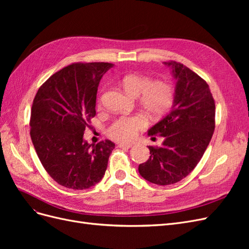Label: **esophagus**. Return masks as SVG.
Listing matches in <instances>:
<instances>
[{"mask_svg":"<svg viewBox=\"0 0 249 249\" xmlns=\"http://www.w3.org/2000/svg\"><path fill=\"white\" fill-rule=\"evenodd\" d=\"M118 146L120 148H131L132 144H130V143H119Z\"/></svg>","mask_w":249,"mask_h":249,"instance_id":"34e87169","label":"esophagus"}]
</instances>
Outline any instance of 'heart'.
<instances>
[{"label":"heart","instance_id":"heart-1","mask_svg":"<svg viewBox=\"0 0 249 249\" xmlns=\"http://www.w3.org/2000/svg\"><path fill=\"white\" fill-rule=\"evenodd\" d=\"M122 84L127 93L139 96L140 105L153 117L164 115L175 102V90L166 81H153L148 77L131 73L122 79ZM147 125L148 120L143 114L120 116L110 124L107 132L113 140L130 142Z\"/></svg>","mask_w":249,"mask_h":249}]
</instances>
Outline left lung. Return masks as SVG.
<instances>
[{
  "mask_svg": "<svg viewBox=\"0 0 249 249\" xmlns=\"http://www.w3.org/2000/svg\"><path fill=\"white\" fill-rule=\"evenodd\" d=\"M177 80L171 111L148 130L164 137L162 146H148L149 159L139 165L140 176L156 185L186 178L200 161L215 129V101L207 82L184 64L164 62Z\"/></svg>",
  "mask_w": 249,
  "mask_h": 249,
  "instance_id": "left-lung-1",
  "label": "left lung"
}]
</instances>
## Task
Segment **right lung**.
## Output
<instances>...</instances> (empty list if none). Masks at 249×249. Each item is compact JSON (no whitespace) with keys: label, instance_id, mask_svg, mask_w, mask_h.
<instances>
[{"label":"right lung","instance_id":"1","mask_svg":"<svg viewBox=\"0 0 249 249\" xmlns=\"http://www.w3.org/2000/svg\"><path fill=\"white\" fill-rule=\"evenodd\" d=\"M113 66L108 62L72 63L51 76L37 91L30 136L50 177L59 185L84 190L103 178L115 144L91 145L83 138L95 116L97 87Z\"/></svg>","mask_w":249,"mask_h":249}]
</instances>
